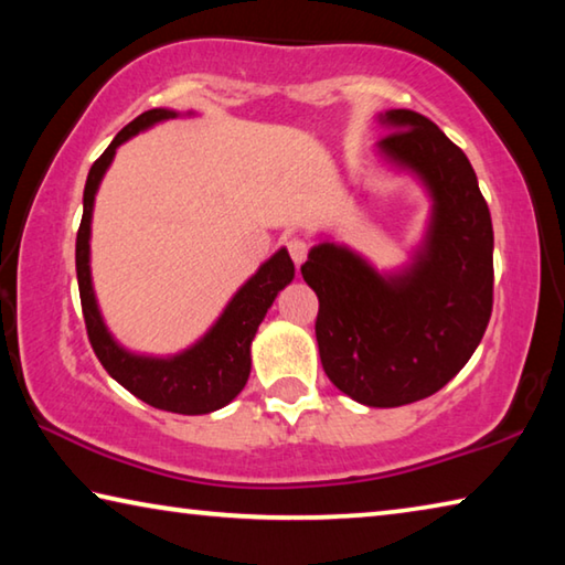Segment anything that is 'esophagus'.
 I'll list each match as a JSON object with an SVG mask.
<instances>
[{"mask_svg":"<svg viewBox=\"0 0 565 565\" xmlns=\"http://www.w3.org/2000/svg\"><path fill=\"white\" fill-rule=\"evenodd\" d=\"M286 248H289V254H291V259H294L296 266H301L306 262V254H309V244H306L303 238H299V236L289 238V242H286Z\"/></svg>","mask_w":565,"mask_h":565,"instance_id":"esophagus-1","label":"esophagus"}]
</instances>
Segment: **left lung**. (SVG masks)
<instances>
[{
  "label": "left lung",
  "instance_id": "8db88e82",
  "mask_svg": "<svg viewBox=\"0 0 565 565\" xmlns=\"http://www.w3.org/2000/svg\"><path fill=\"white\" fill-rule=\"evenodd\" d=\"M379 151L434 199L416 259L379 274L323 242L301 266L319 296L317 341L331 384L363 406L394 408L444 388L466 366L493 309V226L471 161L424 114H381Z\"/></svg>",
  "mask_w": 565,
  "mask_h": 565
}]
</instances>
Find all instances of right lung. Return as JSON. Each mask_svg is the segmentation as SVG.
<instances>
[{
	"label": "right lung",
	"instance_id": "1",
	"mask_svg": "<svg viewBox=\"0 0 565 565\" xmlns=\"http://www.w3.org/2000/svg\"><path fill=\"white\" fill-rule=\"evenodd\" d=\"M171 109H149L127 124L114 137L107 151L94 161L84 186V214L79 232H76V281H79L82 313L87 323L92 349L107 369V374L131 391L145 404L171 411V414L199 416L226 406L246 386L248 371H252V341L256 329L264 321L266 311L271 309L286 284L294 279V262L286 248H279L269 262L259 266L252 279L234 294L226 303L222 317L209 329L194 347L169 359L139 356L121 349L111 333L104 327L97 299L92 289L89 271V236H92V209L97 196L99 181L109 169L119 145L131 139L134 134L154 127L157 121L174 119Z\"/></svg>",
	"mask_w": 565,
	"mask_h": 565
}]
</instances>
